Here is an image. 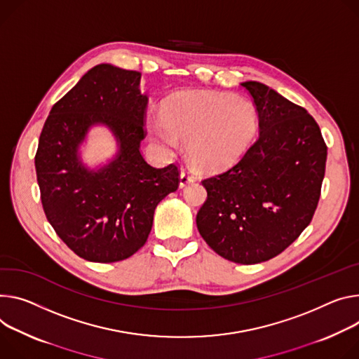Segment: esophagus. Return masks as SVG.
<instances>
[{
    "label": "esophagus",
    "instance_id": "obj_1",
    "mask_svg": "<svg viewBox=\"0 0 359 359\" xmlns=\"http://www.w3.org/2000/svg\"><path fill=\"white\" fill-rule=\"evenodd\" d=\"M194 180H196V176H194V175H191L189 172H184V170L180 173V187H184L189 183H193Z\"/></svg>",
    "mask_w": 359,
    "mask_h": 359
}]
</instances>
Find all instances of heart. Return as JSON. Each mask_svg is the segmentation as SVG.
<instances>
[{
	"label": "heart",
	"instance_id": "heart-1",
	"mask_svg": "<svg viewBox=\"0 0 359 359\" xmlns=\"http://www.w3.org/2000/svg\"><path fill=\"white\" fill-rule=\"evenodd\" d=\"M257 128L253 104L243 97L183 91L165 104L160 117L149 120L154 144L172 153L187 140L194 166L217 170L235 163L252 143Z\"/></svg>",
	"mask_w": 359,
	"mask_h": 359
}]
</instances>
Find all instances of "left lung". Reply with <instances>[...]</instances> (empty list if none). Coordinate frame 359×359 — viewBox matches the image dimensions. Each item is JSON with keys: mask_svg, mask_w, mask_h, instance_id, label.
<instances>
[{"mask_svg": "<svg viewBox=\"0 0 359 359\" xmlns=\"http://www.w3.org/2000/svg\"><path fill=\"white\" fill-rule=\"evenodd\" d=\"M250 94L259 136L233 168L203 179L196 224L206 243L235 264L269 260L295 242L316 210L327 144L315 118L257 81Z\"/></svg>", "mask_w": 359, "mask_h": 359, "instance_id": "left-lung-1", "label": "left lung"}]
</instances>
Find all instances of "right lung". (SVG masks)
Returning a JSON list of instances; mask_svg holds the SVG:
<instances>
[{
    "label": "right lung",
    "instance_id": "add662e5",
    "mask_svg": "<svg viewBox=\"0 0 359 359\" xmlns=\"http://www.w3.org/2000/svg\"><path fill=\"white\" fill-rule=\"evenodd\" d=\"M139 72L99 64L53 106L41 130L36 172L47 220L58 238L90 262L111 264L135 255L147 241L154 209L179 187V169L146 161L149 99ZM106 123L121 144L118 157L97 172L78 158L93 124Z\"/></svg>",
    "mask_w": 359,
    "mask_h": 359
}]
</instances>
